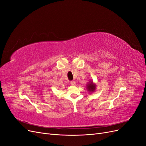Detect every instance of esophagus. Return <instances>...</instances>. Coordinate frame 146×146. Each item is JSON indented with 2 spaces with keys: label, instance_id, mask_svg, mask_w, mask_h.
Instances as JSON below:
<instances>
[{
  "label": "esophagus",
  "instance_id": "1",
  "mask_svg": "<svg viewBox=\"0 0 146 146\" xmlns=\"http://www.w3.org/2000/svg\"><path fill=\"white\" fill-rule=\"evenodd\" d=\"M70 85H71L72 86H75L76 85V82H75L74 81H71L70 82Z\"/></svg>",
  "mask_w": 146,
  "mask_h": 146
}]
</instances>
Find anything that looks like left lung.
<instances>
[{"instance_id":"left-lung-1","label":"left lung","mask_w":146,"mask_h":146,"mask_svg":"<svg viewBox=\"0 0 146 146\" xmlns=\"http://www.w3.org/2000/svg\"><path fill=\"white\" fill-rule=\"evenodd\" d=\"M96 88V85L95 83H93V81L90 80L86 84V89L88 91H89L90 92L95 91Z\"/></svg>"}]
</instances>
